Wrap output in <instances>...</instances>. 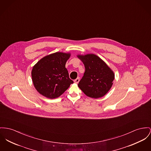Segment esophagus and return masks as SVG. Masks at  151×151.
<instances>
[{
	"instance_id": "1",
	"label": "esophagus",
	"mask_w": 151,
	"mask_h": 151,
	"mask_svg": "<svg viewBox=\"0 0 151 151\" xmlns=\"http://www.w3.org/2000/svg\"><path fill=\"white\" fill-rule=\"evenodd\" d=\"M79 81H80V78H79V77H78L77 78H76V80H74V82L76 83H78L79 82Z\"/></svg>"
}]
</instances>
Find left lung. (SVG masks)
<instances>
[{
    "mask_svg": "<svg viewBox=\"0 0 151 151\" xmlns=\"http://www.w3.org/2000/svg\"><path fill=\"white\" fill-rule=\"evenodd\" d=\"M84 64L85 71L78 86L85 95L99 99L104 96L111 89L114 79V73L108 65L94 54L77 55Z\"/></svg>",
    "mask_w": 151,
    "mask_h": 151,
    "instance_id": "8db88e82",
    "label": "left lung"
}]
</instances>
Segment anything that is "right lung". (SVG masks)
<instances>
[{"label":"right lung","mask_w":151,"mask_h":151,"mask_svg":"<svg viewBox=\"0 0 151 151\" xmlns=\"http://www.w3.org/2000/svg\"><path fill=\"white\" fill-rule=\"evenodd\" d=\"M70 55V52H56L43 57L33 66L32 81L41 95L50 99L58 98L73 83L65 68Z\"/></svg>","instance_id":"1"}]
</instances>
